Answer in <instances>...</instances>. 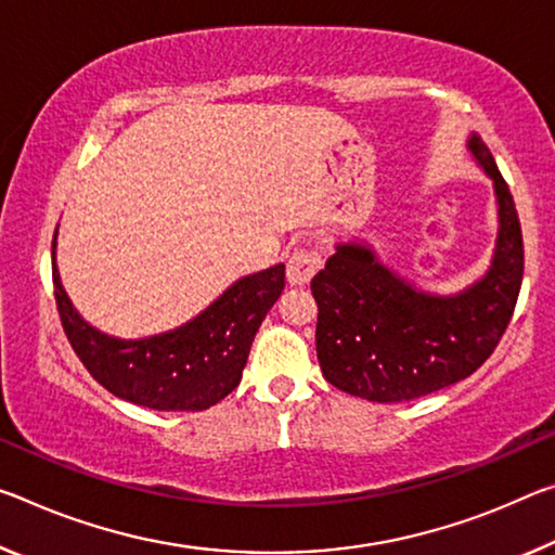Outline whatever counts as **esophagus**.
<instances>
[{"instance_id":"34e87169","label":"esophagus","mask_w":555,"mask_h":555,"mask_svg":"<svg viewBox=\"0 0 555 555\" xmlns=\"http://www.w3.org/2000/svg\"><path fill=\"white\" fill-rule=\"evenodd\" d=\"M321 261L313 257L311 251L296 249L286 261V279L292 286H306L313 279L315 271H319Z\"/></svg>"}]
</instances>
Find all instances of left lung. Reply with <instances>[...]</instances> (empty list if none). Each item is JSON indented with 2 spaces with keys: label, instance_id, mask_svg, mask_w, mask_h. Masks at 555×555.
Wrapping results in <instances>:
<instances>
[{
  "label": "left lung",
  "instance_id": "1",
  "mask_svg": "<svg viewBox=\"0 0 555 555\" xmlns=\"http://www.w3.org/2000/svg\"><path fill=\"white\" fill-rule=\"evenodd\" d=\"M469 151L494 182L499 236L483 279L454 296L420 292L367 244H338L311 281L315 353L333 388L371 402H404L469 377L504 336L524 279L514 197L479 135Z\"/></svg>",
  "mask_w": 555,
  "mask_h": 555
}]
</instances>
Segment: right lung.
I'll use <instances>...</instances> for the list:
<instances>
[{"mask_svg":"<svg viewBox=\"0 0 555 555\" xmlns=\"http://www.w3.org/2000/svg\"><path fill=\"white\" fill-rule=\"evenodd\" d=\"M51 274L61 325L86 371L120 400L165 412H199L224 400L242 380L251 340L284 292V263L244 276L197 319L160 336L120 340L88 325Z\"/></svg>","mask_w":555,"mask_h":555,"instance_id":"add662e5","label":"right lung"}]
</instances>
